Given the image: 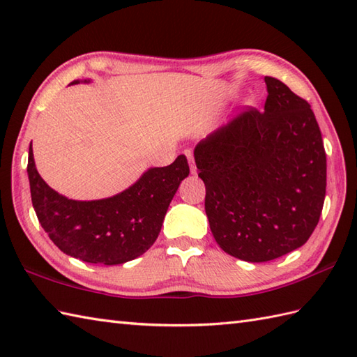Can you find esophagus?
Segmentation results:
<instances>
[{
	"label": "esophagus",
	"mask_w": 357,
	"mask_h": 357,
	"mask_svg": "<svg viewBox=\"0 0 357 357\" xmlns=\"http://www.w3.org/2000/svg\"><path fill=\"white\" fill-rule=\"evenodd\" d=\"M185 156L188 159V164H190V172L195 174L196 173V164H195V158H193V153L190 150L185 151Z\"/></svg>",
	"instance_id": "obj_1"
}]
</instances>
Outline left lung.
Here are the masks:
<instances>
[{
    "label": "left lung",
    "instance_id": "obj_1",
    "mask_svg": "<svg viewBox=\"0 0 357 357\" xmlns=\"http://www.w3.org/2000/svg\"><path fill=\"white\" fill-rule=\"evenodd\" d=\"M264 112L247 107L195 149L210 230L225 253L267 262L304 245L319 222L327 155L313 110L265 77Z\"/></svg>",
    "mask_w": 357,
    "mask_h": 357
}]
</instances>
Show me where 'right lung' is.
<instances>
[{
    "label": "right lung",
    "mask_w": 357,
    "mask_h": 357,
    "mask_svg": "<svg viewBox=\"0 0 357 357\" xmlns=\"http://www.w3.org/2000/svg\"><path fill=\"white\" fill-rule=\"evenodd\" d=\"M27 173L35 213L61 252L90 264L132 261L153 245L181 181L188 176L187 158L150 169L127 190L107 199L73 201L56 193L36 172L32 144Z\"/></svg>",
    "instance_id": "add662e5"
}]
</instances>
